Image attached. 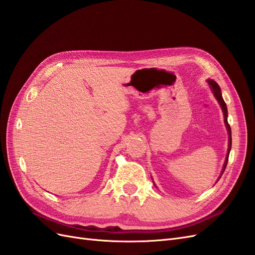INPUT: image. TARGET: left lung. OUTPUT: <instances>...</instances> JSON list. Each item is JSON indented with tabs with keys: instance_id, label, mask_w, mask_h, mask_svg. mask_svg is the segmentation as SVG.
Masks as SVG:
<instances>
[{
	"instance_id": "obj_1",
	"label": "left lung",
	"mask_w": 255,
	"mask_h": 255,
	"mask_svg": "<svg viewBox=\"0 0 255 255\" xmlns=\"http://www.w3.org/2000/svg\"><path fill=\"white\" fill-rule=\"evenodd\" d=\"M207 83H208V85H210V87H211V89L213 91V94H214L216 100H217L219 105L221 106V110H222V113H223V117H225V125H226V128L228 129V134H229V148H228V153H227V157H226V160H225V164H223L222 170H221V173H220V176H219V179H220L221 175L223 174V172H225V170H226V167H227L228 160H229V154H230V151H231V146H232V135H231V128H230V125L228 123V109H227V104H226L225 101H223V98L221 96V89L219 87V85L216 83L215 81H213V80H207ZM154 185H155V184H154Z\"/></svg>"
}]
</instances>
